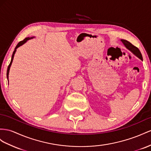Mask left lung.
<instances>
[{
  "label": "left lung",
  "mask_w": 151,
  "mask_h": 151,
  "mask_svg": "<svg viewBox=\"0 0 151 151\" xmlns=\"http://www.w3.org/2000/svg\"><path fill=\"white\" fill-rule=\"evenodd\" d=\"M121 41L122 42V43L124 44V45L125 46V47L127 50H129L131 53H133L135 56H137L140 60H143V58H142L141 52H140V50H138V48H137L136 46L133 45L131 43V42H129V41H127L125 40H121Z\"/></svg>",
  "instance_id": "1"
}]
</instances>
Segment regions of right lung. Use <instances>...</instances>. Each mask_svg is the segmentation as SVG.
<instances>
[{
	"label": "right lung",
	"instance_id": "obj_1",
	"mask_svg": "<svg viewBox=\"0 0 151 151\" xmlns=\"http://www.w3.org/2000/svg\"><path fill=\"white\" fill-rule=\"evenodd\" d=\"M35 37H26L25 39H24V40L23 41H20L18 43V45L16 46V47H15V48H14V52H13V55H12V57H11V62H10V64H9V65H8V68H7V80H8V78H9V69H10V68H11V64H12V63H13V58H14V54H15V53H16V51H17V49L18 48V47H20V46H22L23 45H24L25 42L27 41L28 40H31V39H32V38H34Z\"/></svg>",
	"mask_w": 151,
	"mask_h": 151
}]
</instances>
